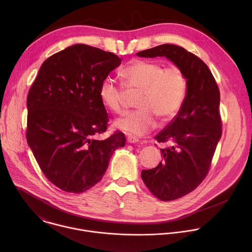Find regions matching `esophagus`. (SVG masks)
<instances>
[{
  "label": "esophagus",
  "mask_w": 252,
  "mask_h": 252,
  "mask_svg": "<svg viewBox=\"0 0 252 252\" xmlns=\"http://www.w3.org/2000/svg\"><path fill=\"white\" fill-rule=\"evenodd\" d=\"M127 142L130 143V144H136L139 142V139L134 137V136H128L127 137Z\"/></svg>",
  "instance_id": "34e87169"
}]
</instances>
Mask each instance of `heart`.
<instances>
[{
    "instance_id": "b5f03b06",
    "label": "heart",
    "mask_w": 252,
    "mask_h": 252,
    "mask_svg": "<svg viewBox=\"0 0 252 252\" xmlns=\"http://www.w3.org/2000/svg\"><path fill=\"white\" fill-rule=\"evenodd\" d=\"M121 74L128 91L140 92L136 101L139 108L116 119V128L129 135L142 136L156 127V116L167 122L178 114L187 93V78L180 67L165 68L157 61L137 60L124 68ZM124 86L110 76L100 84V99L114 113H121L125 108Z\"/></svg>"
}]
</instances>
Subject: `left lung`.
<instances>
[{
	"instance_id": "8db88e82",
	"label": "left lung",
	"mask_w": 252,
	"mask_h": 252,
	"mask_svg": "<svg viewBox=\"0 0 252 252\" xmlns=\"http://www.w3.org/2000/svg\"><path fill=\"white\" fill-rule=\"evenodd\" d=\"M140 57L165 56L184 72L187 93L174 119L156 136L164 160L142 179L161 201L181 198L197 188L207 177L222 134L220 92L209 67L195 54L175 44H161L137 53Z\"/></svg>"
}]
</instances>
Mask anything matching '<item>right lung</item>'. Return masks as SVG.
Returning <instances> with one entry per match:
<instances>
[{
    "label": "right lung",
    "instance_id": "add662e5",
    "mask_svg": "<svg viewBox=\"0 0 252 252\" xmlns=\"http://www.w3.org/2000/svg\"><path fill=\"white\" fill-rule=\"evenodd\" d=\"M120 64L112 52L74 44L47 58L30 87L27 143L45 178L63 191L93 187L113 151L126 144L120 131L104 141L94 138L108 129L100 84Z\"/></svg>",
    "mask_w": 252,
    "mask_h": 252
}]
</instances>
